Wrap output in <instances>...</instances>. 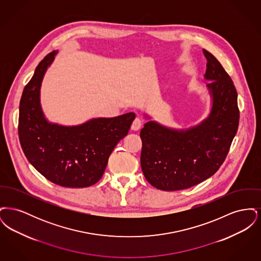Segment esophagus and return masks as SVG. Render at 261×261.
<instances>
[{"label": "esophagus", "instance_id": "1", "mask_svg": "<svg viewBox=\"0 0 261 261\" xmlns=\"http://www.w3.org/2000/svg\"><path fill=\"white\" fill-rule=\"evenodd\" d=\"M141 127H142V121H141L140 118L136 117V118L134 119L133 123L131 125V129H132L133 131H138Z\"/></svg>", "mask_w": 261, "mask_h": 261}]
</instances>
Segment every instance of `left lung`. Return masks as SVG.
Returning <instances> with one entry per match:
<instances>
[{"instance_id":"obj_1","label":"left lung","mask_w":261,"mask_h":261,"mask_svg":"<svg viewBox=\"0 0 261 261\" xmlns=\"http://www.w3.org/2000/svg\"><path fill=\"white\" fill-rule=\"evenodd\" d=\"M204 78L212 98L210 115L199 125L176 130L148 121L141 130V167L151 186L178 191L208 179L222 165L236 136L238 94L221 63L210 53Z\"/></svg>"}]
</instances>
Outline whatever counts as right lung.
I'll use <instances>...</instances> for the list:
<instances>
[{
  "label": "right lung",
  "instance_id": "add662e5",
  "mask_svg": "<svg viewBox=\"0 0 261 261\" xmlns=\"http://www.w3.org/2000/svg\"><path fill=\"white\" fill-rule=\"evenodd\" d=\"M57 51L38 64L19 102L18 137L28 162L49 181L66 188L96 184L103 175L109 158L123 139L136 115L94 118L77 126L50 123L40 105V88Z\"/></svg>",
  "mask_w": 261,
  "mask_h": 261
}]
</instances>
